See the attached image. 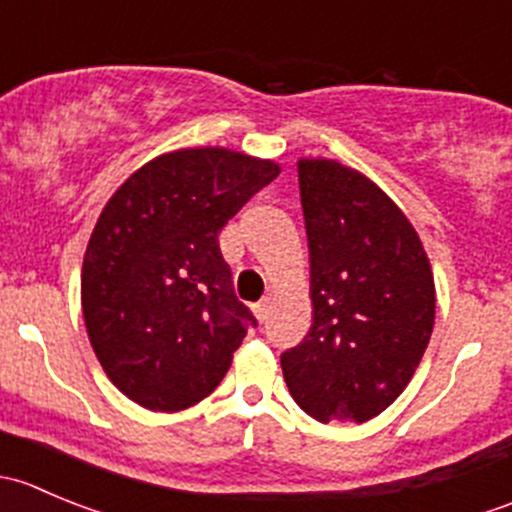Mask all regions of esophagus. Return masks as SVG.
<instances>
[{
  "label": "esophagus",
  "mask_w": 512,
  "mask_h": 512,
  "mask_svg": "<svg viewBox=\"0 0 512 512\" xmlns=\"http://www.w3.org/2000/svg\"><path fill=\"white\" fill-rule=\"evenodd\" d=\"M252 312H255V317L260 319V322H265L267 314H270V302H267V299H262V302H257L255 307H252Z\"/></svg>",
  "instance_id": "1"
}]
</instances>
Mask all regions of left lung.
I'll return each instance as SVG.
<instances>
[{
  "label": "left lung",
  "mask_w": 512,
  "mask_h": 512,
  "mask_svg": "<svg viewBox=\"0 0 512 512\" xmlns=\"http://www.w3.org/2000/svg\"><path fill=\"white\" fill-rule=\"evenodd\" d=\"M314 319L282 352L292 399L317 421L364 423L406 389L428 347L436 292L414 225L369 178L299 160Z\"/></svg>",
  "instance_id": "left-lung-1"
}]
</instances>
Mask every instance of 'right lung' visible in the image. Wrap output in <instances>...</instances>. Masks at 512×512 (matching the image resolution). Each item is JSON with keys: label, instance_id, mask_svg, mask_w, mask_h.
Listing matches in <instances>:
<instances>
[{"label": "right lung", "instance_id": "obj_1", "mask_svg": "<svg viewBox=\"0 0 512 512\" xmlns=\"http://www.w3.org/2000/svg\"><path fill=\"white\" fill-rule=\"evenodd\" d=\"M277 175L272 160L185 148L136 170L103 208L81 307L103 371L143 409L180 411L213 394L257 327L218 235Z\"/></svg>", "mask_w": 512, "mask_h": 512}]
</instances>
